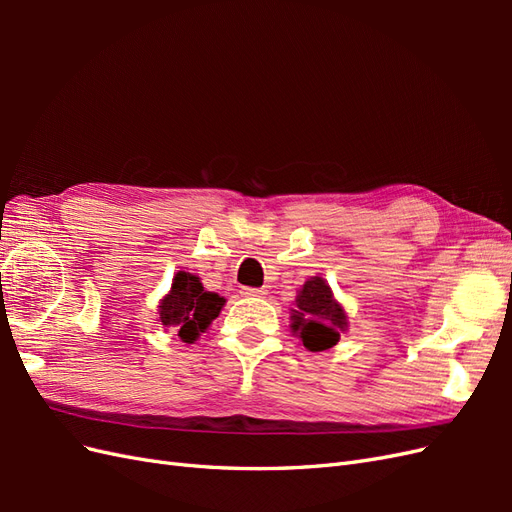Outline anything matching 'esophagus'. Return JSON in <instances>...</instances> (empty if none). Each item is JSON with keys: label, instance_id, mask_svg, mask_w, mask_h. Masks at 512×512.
Masks as SVG:
<instances>
[{"label": "esophagus", "instance_id": "34e87169", "mask_svg": "<svg viewBox=\"0 0 512 512\" xmlns=\"http://www.w3.org/2000/svg\"><path fill=\"white\" fill-rule=\"evenodd\" d=\"M241 294H245V297H265L267 290L265 288H243Z\"/></svg>", "mask_w": 512, "mask_h": 512}]
</instances>
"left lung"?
Segmentation results:
<instances>
[{"label":"left lung","instance_id":"left-lung-1","mask_svg":"<svg viewBox=\"0 0 512 512\" xmlns=\"http://www.w3.org/2000/svg\"><path fill=\"white\" fill-rule=\"evenodd\" d=\"M346 329L348 314L331 286L320 275L309 277L299 288L294 309H290V331L309 352H322L333 348Z\"/></svg>","mask_w":512,"mask_h":512}]
</instances>
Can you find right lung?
<instances>
[{
    "mask_svg": "<svg viewBox=\"0 0 512 512\" xmlns=\"http://www.w3.org/2000/svg\"><path fill=\"white\" fill-rule=\"evenodd\" d=\"M226 299L218 292L205 290L200 277L177 271L170 290L160 299L158 322L170 333H177L183 344H194L220 316Z\"/></svg>",
    "mask_w": 512,
    "mask_h": 512,
    "instance_id": "obj_1",
    "label": "right lung"
}]
</instances>
